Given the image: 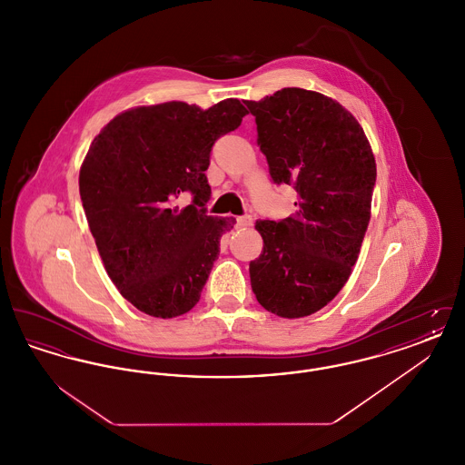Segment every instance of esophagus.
I'll return each mask as SVG.
<instances>
[{
	"instance_id": "esophagus-1",
	"label": "esophagus",
	"mask_w": 465,
	"mask_h": 465,
	"mask_svg": "<svg viewBox=\"0 0 465 465\" xmlns=\"http://www.w3.org/2000/svg\"><path fill=\"white\" fill-rule=\"evenodd\" d=\"M235 222H237L235 223L237 228H243V226H251L252 224V218L249 214H243V216H239Z\"/></svg>"
}]
</instances>
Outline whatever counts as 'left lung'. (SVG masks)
Masks as SVG:
<instances>
[{
    "label": "left lung",
    "instance_id": "8db88e82",
    "mask_svg": "<svg viewBox=\"0 0 465 465\" xmlns=\"http://www.w3.org/2000/svg\"><path fill=\"white\" fill-rule=\"evenodd\" d=\"M243 103L272 181L298 193L292 216L256 222L263 251L249 263L251 288L268 312L305 317L351 277L371 214L375 156L354 116L319 92L289 87Z\"/></svg>",
    "mask_w": 465,
    "mask_h": 465
}]
</instances>
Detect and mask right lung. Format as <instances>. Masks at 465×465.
<instances>
[{"instance_id":"right-lung-1","label":"right lung","mask_w":465,"mask_h":465,"mask_svg":"<svg viewBox=\"0 0 465 465\" xmlns=\"http://www.w3.org/2000/svg\"><path fill=\"white\" fill-rule=\"evenodd\" d=\"M247 110L224 99L209 110L181 101L114 116L90 144L80 197L92 237L120 294L148 315L193 309L233 220L207 216L205 171L214 143ZM193 202L179 208L183 193Z\"/></svg>"}]
</instances>
